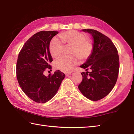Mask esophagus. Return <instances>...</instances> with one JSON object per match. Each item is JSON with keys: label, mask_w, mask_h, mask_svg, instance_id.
<instances>
[{"label": "esophagus", "mask_w": 134, "mask_h": 134, "mask_svg": "<svg viewBox=\"0 0 134 134\" xmlns=\"http://www.w3.org/2000/svg\"><path fill=\"white\" fill-rule=\"evenodd\" d=\"M71 74V72H66V73H65V75H66V76H68Z\"/></svg>", "instance_id": "esophagus-1"}]
</instances>
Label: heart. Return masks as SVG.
Segmentation results:
<instances>
[{"mask_svg":"<svg viewBox=\"0 0 134 134\" xmlns=\"http://www.w3.org/2000/svg\"><path fill=\"white\" fill-rule=\"evenodd\" d=\"M62 40L54 38L50 42L49 50L51 55L57 58L62 55L64 46H71L69 56H63L55 62L54 66L57 69L63 72H70L79 62V58L85 60L91 56L93 51V44L86 39L85 34L76 30H69L59 34Z\"/></svg>","mask_w":134,"mask_h":134,"instance_id":"heart-1","label":"heart"}]
</instances>
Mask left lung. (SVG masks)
Instances as JSON below:
<instances>
[{"mask_svg":"<svg viewBox=\"0 0 134 134\" xmlns=\"http://www.w3.org/2000/svg\"><path fill=\"white\" fill-rule=\"evenodd\" d=\"M93 37V51L87 61L80 66L90 70L81 73L83 80L78 88L85 97L98 101L106 96L114 88L118 76V51L111 40L94 29H83Z\"/></svg>","mask_w":134,"mask_h":134,"instance_id":"obj_1","label":"left lung"}]
</instances>
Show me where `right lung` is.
Masks as SVG:
<instances>
[{"label":"right lung","instance_id":"1","mask_svg":"<svg viewBox=\"0 0 134 134\" xmlns=\"http://www.w3.org/2000/svg\"><path fill=\"white\" fill-rule=\"evenodd\" d=\"M59 33L41 31L34 34L24 44L16 64V76L22 91L29 98L38 103L51 100L58 91L65 75L59 70L53 75L44 76L46 68L51 69L53 61L50 42Z\"/></svg>","mask_w":134,"mask_h":134}]
</instances>
